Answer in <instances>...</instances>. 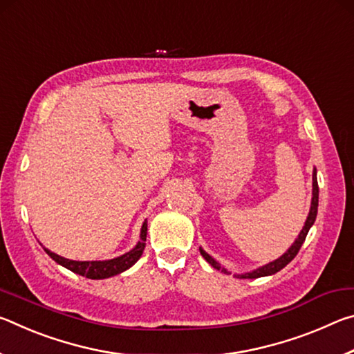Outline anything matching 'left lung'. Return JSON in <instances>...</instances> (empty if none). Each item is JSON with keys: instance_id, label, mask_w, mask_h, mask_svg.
<instances>
[{"instance_id": "1", "label": "left lung", "mask_w": 354, "mask_h": 354, "mask_svg": "<svg viewBox=\"0 0 354 354\" xmlns=\"http://www.w3.org/2000/svg\"><path fill=\"white\" fill-rule=\"evenodd\" d=\"M313 203H310V211H309V215H308V220L306 223H304V227L301 230V232H299L298 239L295 241V243L292 245V247L286 251V253L279 257V259L273 261L270 263H267V266H263L261 268H257V270H253L250 273H245V274H237V278H245V279H253V278H261V277H268V274H273L279 272L281 268H284L287 263H289L293 257H295L298 254L299 248H301V245L304 242V239H306L308 232L310 230V226L314 225L315 221V217H317V207H319V184H317V175H315V170H314V176H313ZM201 256L205 257V259L211 263V266L214 268H217V270H221L223 273H227L225 268L220 267V263L217 261H214L211 256H209L207 253H205V251L200 250Z\"/></svg>"}]
</instances>
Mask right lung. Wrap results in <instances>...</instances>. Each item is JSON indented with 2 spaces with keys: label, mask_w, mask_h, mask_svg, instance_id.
<instances>
[{
  "label": "right lung",
  "mask_w": 354,
  "mask_h": 354,
  "mask_svg": "<svg viewBox=\"0 0 354 354\" xmlns=\"http://www.w3.org/2000/svg\"><path fill=\"white\" fill-rule=\"evenodd\" d=\"M145 241H147V221L142 226V232H140V241L136 245V248H133L129 253L115 257V259L111 261H92V262H81V261H70L65 259L62 256H57L56 253H51L50 250L45 251L48 256H51L57 263H61L68 270L75 272L81 277L91 278V279H103V278H109L113 277V274H118L124 270H128L131 266L139 261V257L142 256L143 250H145Z\"/></svg>",
  "instance_id": "right-lung-1"
}]
</instances>
